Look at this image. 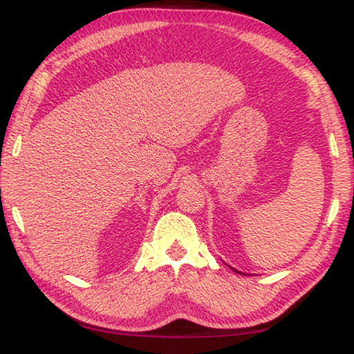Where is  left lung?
<instances>
[{"label":"left lung","mask_w":354,"mask_h":354,"mask_svg":"<svg viewBox=\"0 0 354 354\" xmlns=\"http://www.w3.org/2000/svg\"><path fill=\"white\" fill-rule=\"evenodd\" d=\"M230 268H231V270H234V272H236V273H241V274H243V273H242V272H239V270H236V268H232V267H230Z\"/></svg>","instance_id":"obj_1"}]
</instances>
